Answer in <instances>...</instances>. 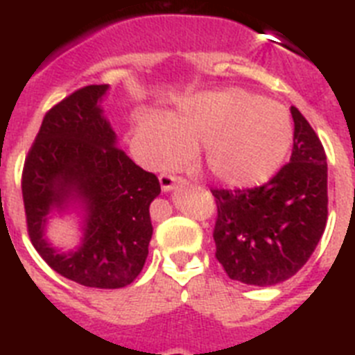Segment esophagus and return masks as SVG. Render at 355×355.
<instances>
[{
  "instance_id": "34e87169",
  "label": "esophagus",
  "mask_w": 355,
  "mask_h": 355,
  "mask_svg": "<svg viewBox=\"0 0 355 355\" xmlns=\"http://www.w3.org/2000/svg\"><path fill=\"white\" fill-rule=\"evenodd\" d=\"M159 182H160V187H162V191L164 193H168V191H173L177 186H184L186 184V180L180 177H175V175H160L159 177Z\"/></svg>"
}]
</instances>
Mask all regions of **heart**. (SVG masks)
<instances>
[{
  "label": "heart",
  "instance_id": "1",
  "mask_svg": "<svg viewBox=\"0 0 355 355\" xmlns=\"http://www.w3.org/2000/svg\"><path fill=\"white\" fill-rule=\"evenodd\" d=\"M139 134L155 166H169L202 148V162L216 180L254 187L284 164L293 144L289 112L243 89L203 92L166 119L143 116Z\"/></svg>",
  "mask_w": 355,
  "mask_h": 355
}]
</instances>
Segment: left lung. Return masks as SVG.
Wrapping results in <instances>:
<instances>
[{"instance_id":"8db88e82","label":"left lung","mask_w":355,"mask_h":355,"mask_svg":"<svg viewBox=\"0 0 355 355\" xmlns=\"http://www.w3.org/2000/svg\"><path fill=\"white\" fill-rule=\"evenodd\" d=\"M291 116V159L275 177L254 189H211L218 205L216 259L243 284L288 280L309 261L325 230V150L297 107Z\"/></svg>"}]
</instances>
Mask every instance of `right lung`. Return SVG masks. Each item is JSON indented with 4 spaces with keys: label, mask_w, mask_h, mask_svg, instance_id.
Here are the masks:
<instances>
[{
    "label": "right lung",
    "mask_w": 355,
    "mask_h": 355,
    "mask_svg": "<svg viewBox=\"0 0 355 355\" xmlns=\"http://www.w3.org/2000/svg\"><path fill=\"white\" fill-rule=\"evenodd\" d=\"M109 85H87L46 112L23 168V202L32 245L57 273L87 288L132 284L148 257L153 227L150 203L159 178L118 148L105 118ZM80 212L83 243L69 252L45 239L55 211Z\"/></svg>",
    "instance_id": "add662e5"
}]
</instances>
